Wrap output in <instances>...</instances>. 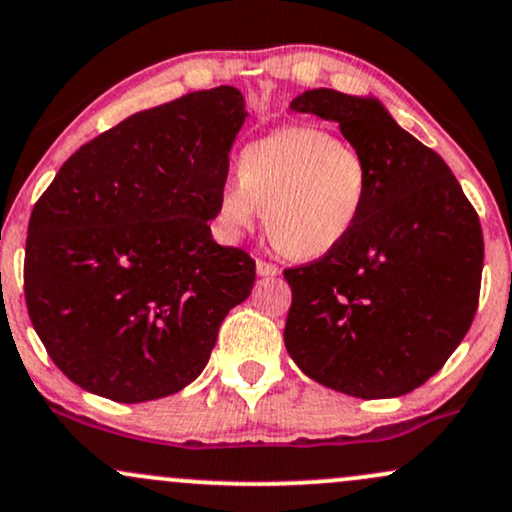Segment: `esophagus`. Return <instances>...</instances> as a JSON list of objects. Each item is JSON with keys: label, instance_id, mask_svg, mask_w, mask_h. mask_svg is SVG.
<instances>
[{"label": "esophagus", "instance_id": "1", "mask_svg": "<svg viewBox=\"0 0 512 512\" xmlns=\"http://www.w3.org/2000/svg\"><path fill=\"white\" fill-rule=\"evenodd\" d=\"M257 274L260 277H279L282 274V269H279L277 265H272V262H265V260H257Z\"/></svg>", "mask_w": 512, "mask_h": 512}]
</instances>
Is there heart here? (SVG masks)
I'll use <instances>...</instances> for the list:
<instances>
[{
  "label": "heart",
  "mask_w": 512,
  "mask_h": 512,
  "mask_svg": "<svg viewBox=\"0 0 512 512\" xmlns=\"http://www.w3.org/2000/svg\"><path fill=\"white\" fill-rule=\"evenodd\" d=\"M367 160L328 131L294 126L245 145L238 177L223 182L218 218L230 238L267 213L274 245L294 260H320L345 243L367 206Z\"/></svg>",
  "instance_id": "obj_1"
}]
</instances>
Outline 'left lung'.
I'll return each instance as SVG.
<instances>
[{"label": "left lung", "instance_id": "obj_1", "mask_svg": "<svg viewBox=\"0 0 512 512\" xmlns=\"http://www.w3.org/2000/svg\"><path fill=\"white\" fill-rule=\"evenodd\" d=\"M291 109L333 121L372 170L367 206L338 250L286 269L284 345L308 379L355 398L423 386L464 340L484 235L457 177L374 94L308 89Z\"/></svg>", "mask_w": 512, "mask_h": 512}]
</instances>
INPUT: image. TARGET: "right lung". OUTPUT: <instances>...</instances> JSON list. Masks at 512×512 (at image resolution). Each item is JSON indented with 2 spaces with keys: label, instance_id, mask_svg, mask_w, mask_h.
Returning <instances> with one entry per match:
<instances>
[{
  "label": "right lung",
  "instance_id": "right-lung-1",
  "mask_svg": "<svg viewBox=\"0 0 512 512\" xmlns=\"http://www.w3.org/2000/svg\"><path fill=\"white\" fill-rule=\"evenodd\" d=\"M245 119L226 84L138 111L67 157L33 206L28 316L84 391L119 403L182 391L252 294L255 260L209 226Z\"/></svg>",
  "mask_w": 512,
  "mask_h": 512
}]
</instances>
